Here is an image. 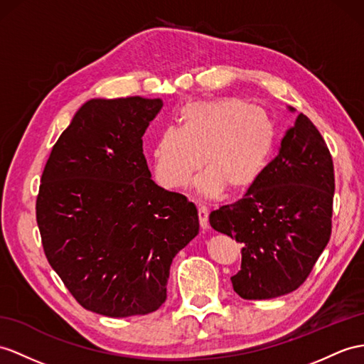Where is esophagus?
Masks as SVG:
<instances>
[{"label": "esophagus", "instance_id": "34e87169", "mask_svg": "<svg viewBox=\"0 0 364 364\" xmlns=\"http://www.w3.org/2000/svg\"><path fill=\"white\" fill-rule=\"evenodd\" d=\"M199 213V224L202 230H207L208 228V208L205 205H200L198 208Z\"/></svg>", "mask_w": 364, "mask_h": 364}]
</instances>
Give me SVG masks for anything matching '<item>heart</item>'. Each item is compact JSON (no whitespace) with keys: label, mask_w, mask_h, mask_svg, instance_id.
<instances>
[{"label":"heart","mask_w":364,"mask_h":364,"mask_svg":"<svg viewBox=\"0 0 364 364\" xmlns=\"http://www.w3.org/2000/svg\"><path fill=\"white\" fill-rule=\"evenodd\" d=\"M273 140V122L258 105L236 97L188 102L177 114V128L161 129L154 140V179L164 188H181L202 165L205 171L194 182L202 196L215 198L225 187L245 190L262 173Z\"/></svg>","instance_id":"obj_1"}]
</instances>
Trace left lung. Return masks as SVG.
Here are the masks:
<instances>
[{
    "label": "left lung",
    "mask_w": 364,
    "mask_h": 364,
    "mask_svg": "<svg viewBox=\"0 0 364 364\" xmlns=\"http://www.w3.org/2000/svg\"><path fill=\"white\" fill-rule=\"evenodd\" d=\"M333 191L326 141L298 114L278 156L244 196L210 213L216 232L242 244L241 270L232 277L239 296L278 298L303 284L329 242Z\"/></svg>",
    "instance_id": "left-lung-1"
}]
</instances>
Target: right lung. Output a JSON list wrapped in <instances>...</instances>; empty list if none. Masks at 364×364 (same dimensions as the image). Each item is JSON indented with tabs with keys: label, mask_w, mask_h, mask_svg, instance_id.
<instances>
[{
	"label": "right lung",
	"mask_w": 364,
	"mask_h": 364,
	"mask_svg": "<svg viewBox=\"0 0 364 364\" xmlns=\"http://www.w3.org/2000/svg\"><path fill=\"white\" fill-rule=\"evenodd\" d=\"M161 99L87 100L41 176L37 224L50 267L85 309L146 315L166 299L174 256L199 233L198 210L151 179L141 136Z\"/></svg>",
	"instance_id": "add662e5"
}]
</instances>
